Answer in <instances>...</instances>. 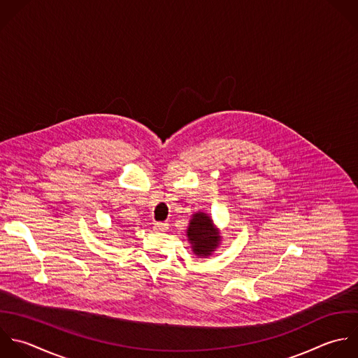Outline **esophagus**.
<instances>
[{"mask_svg": "<svg viewBox=\"0 0 358 358\" xmlns=\"http://www.w3.org/2000/svg\"><path fill=\"white\" fill-rule=\"evenodd\" d=\"M167 229H169V224L163 223V222H156L153 224V230L157 233H164V231H167Z\"/></svg>", "mask_w": 358, "mask_h": 358, "instance_id": "obj_1", "label": "esophagus"}]
</instances>
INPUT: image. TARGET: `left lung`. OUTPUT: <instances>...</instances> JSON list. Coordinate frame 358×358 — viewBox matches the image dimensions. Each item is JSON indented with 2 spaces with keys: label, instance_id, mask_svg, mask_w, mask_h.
<instances>
[{
  "label": "left lung",
  "instance_id": "1",
  "mask_svg": "<svg viewBox=\"0 0 358 358\" xmlns=\"http://www.w3.org/2000/svg\"><path fill=\"white\" fill-rule=\"evenodd\" d=\"M187 238L192 252L198 258H209L222 243L219 229H216L212 217L205 212H195L187 227Z\"/></svg>",
  "mask_w": 358,
  "mask_h": 358
}]
</instances>
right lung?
<instances>
[{
  "label": "right lung",
  "mask_w": 358,
  "mask_h": 358,
  "mask_svg": "<svg viewBox=\"0 0 358 358\" xmlns=\"http://www.w3.org/2000/svg\"><path fill=\"white\" fill-rule=\"evenodd\" d=\"M122 227H124V226H122Z\"/></svg>",
  "instance_id": "1"
}]
</instances>
